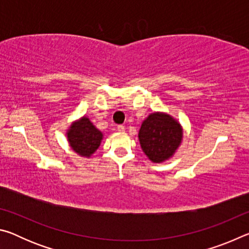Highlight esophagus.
Instances as JSON below:
<instances>
[{
	"mask_svg": "<svg viewBox=\"0 0 249 249\" xmlns=\"http://www.w3.org/2000/svg\"><path fill=\"white\" fill-rule=\"evenodd\" d=\"M117 130H119V132H125V127L123 125H119L117 126Z\"/></svg>",
	"mask_w": 249,
	"mask_h": 249,
	"instance_id": "34e87169",
	"label": "esophagus"
}]
</instances>
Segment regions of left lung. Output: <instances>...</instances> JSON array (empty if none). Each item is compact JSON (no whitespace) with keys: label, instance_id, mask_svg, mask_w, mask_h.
Masks as SVG:
<instances>
[{"label":"left lung","instance_id":"left-lung-1","mask_svg":"<svg viewBox=\"0 0 249 249\" xmlns=\"http://www.w3.org/2000/svg\"><path fill=\"white\" fill-rule=\"evenodd\" d=\"M182 126L171 115L163 112L149 114L138 132L142 151L156 163L170 159L182 142Z\"/></svg>","mask_w":249,"mask_h":249}]
</instances>
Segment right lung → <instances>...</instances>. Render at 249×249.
Returning <instances> with one entry per match:
<instances>
[{
    "label": "right lung",
    "instance_id": "1",
    "mask_svg": "<svg viewBox=\"0 0 249 249\" xmlns=\"http://www.w3.org/2000/svg\"><path fill=\"white\" fill-rule=\"evenodd\" d=\"M66 135L71 149L86 158H90L95 153L103 140V133L95 127L88 116L72 122Z\"/></svg>",
    "mask_w": 249,
    "mask_h": 249
}]
</instances>
